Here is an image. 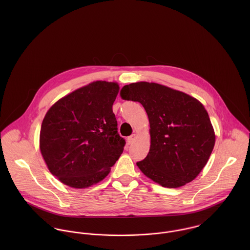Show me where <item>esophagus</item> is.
Masks as SVG:
<instances>
[{
    "instance_id": "esophagus-1",
    "label": "esophagus",
    "mask_w": 250,
    "mask_h": 250,
    "mask_svg": "<svg viewBox=\"0 0 250 250\" xmlns=\"http://www.w3.org/2000/svg\"><path fill=\"white\" fill-rule=\"evenodd\" d=\"M135 140H136V135H135V134H133V135H131L130 137H128L127 142H128L129 144H131V143H133L135 142Z\"/></svg>"
}]
</instances>
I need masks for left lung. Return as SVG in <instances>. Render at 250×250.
<instances>
[{
  "label": "left lung",
  "instance_id": "obj_1",
  "mask_svg": "<svg viewBox=\"0 0 250 250\" xmlns=\"http://www.w3.org/2000/svg\"><path fill=\"white\" fill-rule=\"evenodd\" d=\"M120 96L140 102L148 115L150 150L137 163L143 174L167 188H179L195 178L206 166L215 141L203 105L184 92L146 82L124 85Z\"/></svg>",
  "mask_w": 250,
  "mask_h": 250
}]
</instances>
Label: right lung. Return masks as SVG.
<instances>
[{"mask_svg":"<svg viewBox=\"0 0 250 250\" xmlns=\"http://www.w3.org/2000/svg\"><path fill=\"white\" fill-rule=\"evenodd\" d=\"M119 86L97 81L59 100L40 130V151L50 172L77 188L105 178L119 159L125 140L117 133L112 105Z\"/></svg>","mask_w":250,"mask_h":250,"instance_id":"add662e5","label":"right lung"}]
</instances>
